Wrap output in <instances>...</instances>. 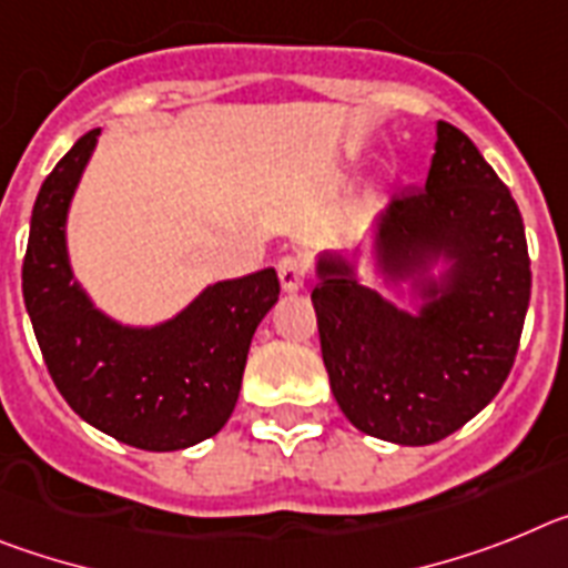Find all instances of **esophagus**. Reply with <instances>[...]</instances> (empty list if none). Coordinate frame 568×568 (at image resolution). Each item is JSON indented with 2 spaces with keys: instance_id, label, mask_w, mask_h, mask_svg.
<instances>
[{
  "instance_id": "34e87169",
  "label": "esophagus",
  "mask_w": 568,
  "mask_h": 568,
  "mask_svg": "<svg viewBox=\"0 0 568 568\" xmlns=\"http://www.w3.org/2000/svg\"><path fill=\"white\" fill-rule=\"evenodd\" d=\"M277 274L285 291H300L305 285V277H308V265H305L303 256L285 254L277 263Z\"/></svg>"
}]
</instances>
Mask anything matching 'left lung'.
I'll return each instance as SVG.
<instances>
[{
  "instance_id": "1",
  "label": "left lung",
  "mask_w": 568,
  "mask_h": 568,
  "mask_svg": "<svg viewBox=\"0 0 568 568\" xmlns=\"http://www.w3.org/2000/svg\"><path fill=\"white\" fill-rule=\"evenodd\" d=\"M440 254L455 265L443 285L426 283L423 314L359 285L343 256L317 263L312 303L334 400L379 440L428 446L489 406L515 366L529 308L520 209L448 122H437L426 185L394 196L377 225L386 280L417 277Z\"/></svg>"
}]
</instances>
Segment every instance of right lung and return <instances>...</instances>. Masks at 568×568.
Wrapping results in <instances>:
<instances>
[{
    "label": "right lung",
    "mask_w": 568,
    "mask_h": 568,
    "mask_svg": "<svg viewBox=\"0 0 568 568\" xmlns=\"http://www.w3.org/2000/svg\"><path fill=\"white\" fill-rule=\"evenodd\" d=\"M100 128L79 136L33 202L22 263L24 308L51 379L68 406L145 452H176L214 437L243 386L251 337L280 297L274 268L205 288L174 320L128 328L97 312L73 283L65 216Z\"/></svg>",
    "instance_id": "right-lung-1"
}]
</instances>
